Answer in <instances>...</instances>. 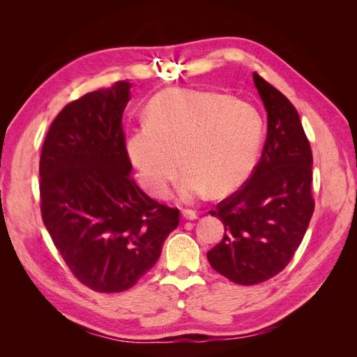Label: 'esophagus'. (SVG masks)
I'll return each mask as SVG.
<instances>
[{"label":"esophagus","instance_id":"esophagus-1","mask_svg":"<svg viewBox=\"0 0 357 357\" xmlns=\"http://www.w3.org/2000/svg\"><path fill=\"white\" fill-rule=\"evenodd\" d=\"M182 215H183V218H186V220H197V218H198V213L194 211V210H183V211H182Z\"/></svg>","mask_w":357,"mask_h":357}]
</instances>
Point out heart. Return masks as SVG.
<instances>
[{
    "label": "heart",
    "instance_id": "1",
    "mask_svg": "<svg viewBox=\"0 0 357 357\" xmlns=\"http://www.w3.org/2000/svg\"><path fill=\"white\" fill-rule=\"evenodd\" d=\"M261 119L248 102L213 91L169 88L149 102L146 124L127 139V155L143 188L167 194L182 166L181 197L194 201L234 191L253 171ZM181 162H178V158Z\"/></svg>",
    "mask_w": 357,
    "mask_h": 357
}]
</instances>
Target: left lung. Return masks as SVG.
Here are the masks:
<instances>
[{
    "label": "left lung",
    "mask_w": 357,
    "mask_h": 357,
    "mask_svg": "<svg viewBox=\"0 0 357 357\" xmlns=\"http://www.w3.org/2000/svg\"><path fill=\"white\" fill-rule=\"evenodd\" d=\"M268 112V135L250 178L210 214L224 224L208 253L214 271L238 285L282 272L301 245L314 213L312 152L291 101L253 73Z\"/></svg>",
    "instance_id": "1"
}]
</instances>
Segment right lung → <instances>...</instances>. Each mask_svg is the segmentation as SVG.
Returning <instances> with one entry per match:
<instances>
[{"label":"right lung","instance_id":"right-lung-1","mask_svg":"<svg viewBox=\"0 0 357 357\" xmlns=\"http://www.w3.org/2000/svg\"><path fill=\"white\" fill-rule=\"evenodd\" d=\"M131 84L85 93L53 120L40 155V210L65 264L97 292L135 287L179 226V210L131 178L123 112Z\"/></svg>","mask_w":357,"mask_h":357}]
</instances>
